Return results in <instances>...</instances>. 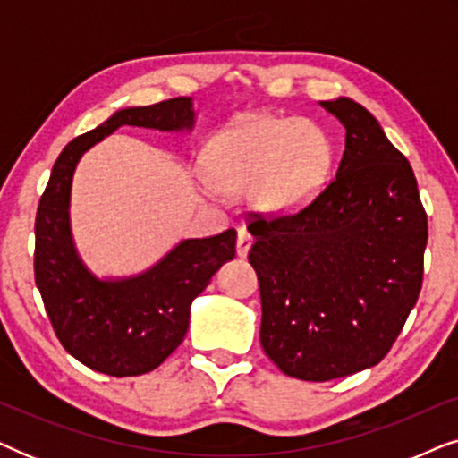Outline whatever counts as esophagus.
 I'll list each match as a JSON object with an SVG mask.
<instances>
[{"mask_svg": "<svg viewBox=\"0 0 458 458\" xmlns=\"http://www.w3.org/2000/svg\"><path fill=\"white\" fill-rule=\"evenodd\" d=\"M250 246H252V235H250L246 229L237 231V256H240V259H246Z\"/></svg>", "mask_w": 458, "mask_h": 458, "instance_id": "34e87169", "label": "esophagus"}]
</instances>
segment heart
I'll use <instances>...</instances> for the list:
<instances>
[{"label": "heart", "instance_id": "1", "mask_svg": "<svg viewBox=\"0 0 458 458\" xmlns=\"http://www.w3.org/2000/svg\"><path fill=\"white\" fill-rule=\"evenodd\" d=\"M329 135L300 116H250L212 137L204 165L218 191H252L268 215L302 210L323 190L331 166Z\"/></svg>", "mask_w": 458, "mask_h": 458}]
</instances>
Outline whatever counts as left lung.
<instances>
[{"label": "left lung", "instance_id": "obj_1", "mask_svg": "<svg viewBox=\"0 0 458 458\" xmlns=\"http://www.w3.org/2000/svg\"><path fill=\"white\" fill-rule=\"evenodd\" d=\"M346 129L335 179L302 210L254 215L265 354L290 377L329 381L384 359L423 284L428 215L409 160L354 99L321 102Z\"/></svg>", "mask_w": 458, "mask_h": 458}]
</instances>
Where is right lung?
Here are the masks:
<instances>
[{
  "mask_svg": "<svg viewBox=\"0 0 458 458\" xmlns=\"http://www.w3.org/2000/svg\"><path fill=\"white\" fill-rule=\"evenodd\" d=\"M191 98L123 108L62 149L35 218V284L62 346L85 367L112 377L154 371L183 342L193 298L235 256V229L183 240L148 271L99 279L74 248L71 187L81 156L118 127L191 131Z\"/></svg>",
  "mask_w": 458,
  "mask_h": 458,
  "instance_id": "1",
  "label": "right lung"
}]
</instances>
